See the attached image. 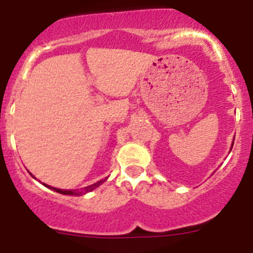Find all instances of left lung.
I'll use <instances>...</instances> for the list:
<instances>
[{"label": "left lung", "instance_id": "left-lung-1", "mask_svg": "<svg viewBox=\"0 0 253 253\" xmlns=\"http://www.w3.org/2000/svg\"><path fill=\"white\" fill-rule=\"evenodd\" d=\"M232 147H233V146H232ZM231 149H232V148H231Z\"/></svg>", "mask_w": 253, "mask_h": 253}]
</instances>
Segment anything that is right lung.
<instances>
[{"label":"right lung","mask_w":253,"mask_h":253,"mask_svg":"<svg viewBox=\"0 0 253 253\" xmlns=\"http://www.w3.org/2000/svg\"><path fill=\"white\" fill-rule=\"evenodd\" d=\"M106 178H105V180H106ZM105 180H100V181H97V182H95V184L90 185V186H86V187H84V189H80V190H62V189H55V187H51V186H49V185H45V184H44V185H45L46 187H49V189L57 191V193L63 194V195L80 196V195H84L86 193H90V191L95 190L96 187H99L100 185L102 184V182H105Z\"/></svg>","instance_id":"add662e5"}]
</instances>
